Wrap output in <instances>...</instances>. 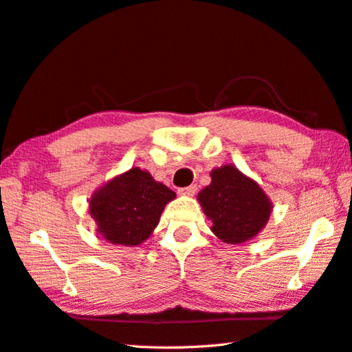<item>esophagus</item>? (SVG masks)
I'll return each mask as SVG.
<instances>
[{"label": "esophagus", "mask_w": 352, "mask_h": 352, "mask_svg": "<svg viewBox=\"0 0 352 352\" xmlns=\"http://www.w3.org/2000/svg\"><path fill=\"white\" fill-rule=\"evenodd\" d=\"M178 193L183 197H193L197 193V186L192 184V186H188V188H182L178 189Z\"/></svg>", "instance_id": "esophagus-1"}]
</instances>
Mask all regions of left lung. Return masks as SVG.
<instances>
[{"mask_svg":"<svg viewBox=\"0 0 352 352\" xmlns=\"http://www.w3.org/2000/svg\"><path fill=\"white\" fill-rule=\"evenodd\" d=\"M212 183L198 193L212 231L222 242L239 245L257 236L269 221L272 203L260 186L233 164L212 170Z\"/></svg>","mask_w":352,"mask_h":352,"instance_id":"8db88e82","label":"left lung"}]
</instances>
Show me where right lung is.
Returning a JSON list of instances; mask_svg holds the SVG:
<instances>
[{
    "label": "right lung",
    "instance_id": "1",
    "mask_svg": "<svg viewBox=\"0 0 352 352\" xmlns=\"http://www.w3.org/2000/svg\"><path fill=\"white\" fill-rule=\"evenodd\" d=\"M174 198L175 192L148 170L131 168L94 193L89 213L107 242L136 246L151 236L164 206Z\"/></svg>",
    "mask_w": 352,
    "mask_h": 352
}]
</instances>
